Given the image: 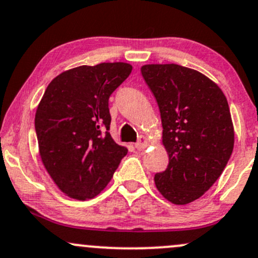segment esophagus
Wrapping results in <instances>:
<instances>
[{"label": "esophagus", "instance_id": "esophagus-1", "mask_svg": "<svg viewBox=\"0 0 258 258\" xmlns=\"http://www.w3.org/2000/svg\"><path fill=\"white\" fill-rule=\"evenodd\" d=\"M147 145H148V140H147V138H146L145 136H141L140 140L137 141L136 145H135V146H136L137 150H143V148L147 147Z\"/></svg>", "mask_w": 258, "mask_h": 258}]
</instances>
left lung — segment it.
Here are the masks:
<instances>
[{"instance_id": "left-lung-1", "label": "left lung", "mask_w": 258, "mask_h": 258, "mask_svg": "<svg viewBox=\"0 0 258 258\" xmlns=\"http://www.w3.org/2000/svg\"><path fill=\"white\" fill-rule=\"evenodd\" d=\"M141 73L158 104L169 157L154 183L170 203L189 204L218 180L234 150L226 96L202 73L178 64L143 65Z\"/></svg>"}]
</instances>
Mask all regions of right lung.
Here are the masks:
<instances>
[{"label":"right lung","mask_w":258,"mask_h":258,"mask_svg":"<svg viewBox=\"0 0 258 258\" xmlns=\"http://www.w3.org/2000/svg\"><path fill=\"white\" fill-rule=\"evenodd\" d=\"M131 72L127 63L67 70L50 81L38 105L40 158L54 183L73 199L96 197L127 154L108 132V99Z\"/></svg>","instance_id":"add662e5"}]
</instances>
